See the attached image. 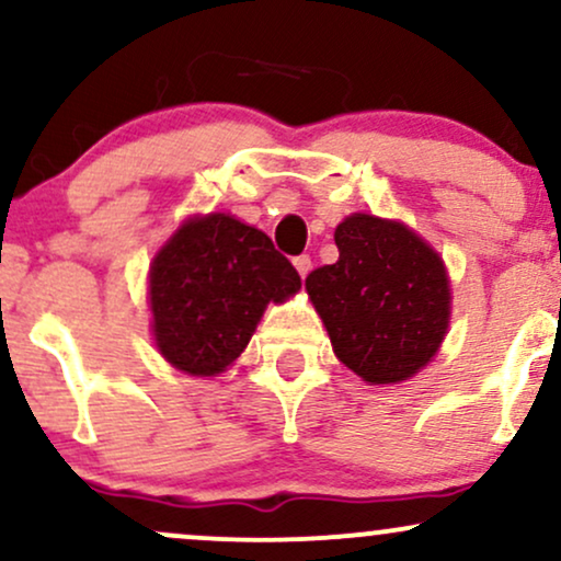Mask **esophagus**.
I'll list each match as a JSON object with an SVG mask.
<instances>
[{"label":"esophagus","instance_id":"34e87169","mask_svg":"<svg viewBox=\"0 0 561 561\" xmlns=\"http://www.w3.org/2000/svg\"><path fill=\"white\" fill-rule=\"evenodd\" d=\"M293 263H295V268H298V274L306 279L308 272H311V259H308V255H298Z\"/></svg>","mask_w":561,"mask_h":561}]
</instances>
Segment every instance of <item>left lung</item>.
Here are the masks:
<instances>
[{
  "instance_id": "left-lung-1",
  "label": "left lung",
  "mask_w": 561,
  "mask_h": 561,
  "mask_svg": "<svg viewBox=\"0 0 561 561\" xmlns=\"http://www.w3.org/2000/svg\"><path fill=\"white\" fill-rule=\"evenodd\" d=\"M334 244L337 263L306 276L334 356L371 385L414 377L448 330L443 259L405 224L369 214L347 216Z\"/></svg>"
}]
</instances>
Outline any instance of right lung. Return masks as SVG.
Returning a JSON list of instances; mask_svg holds the SVG:
<instances>
[{"label":"right lung","mask_w":561,"mask_h":561,"mask_svg":"<svg viewBox=\"0 0 561 561\" xmlns=\"http://www.w3.org/2000/svg\"><path fill=\"white\" fill-rule=\"evenodd\" d=\"M300 276L261 229L229 214L186 218L150 266L160 356L192 377H216L248 347L268 302Z\"/></svg>","instance_id":"obj_1"}]
</instances>
